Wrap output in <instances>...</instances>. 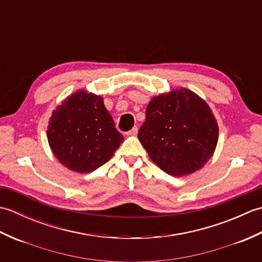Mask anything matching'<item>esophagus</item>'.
<instances>
[{
    "mask_svg": "<svg viewBox=\"0 0 262 262\" xmlns=\"http://www.w3.org/2000/svg\"><path fill=\"white\" fill-rule=\"evenodd\" d=\"M137 133H138V128H137V126H135V127H133L132 129L127 133V135H129V136H136Z\"/></svg>",
    "mask_w": 262,
    "mask_h": 262,
    "instance_id": "obj_1",
    "label": "esophagus"
}]
</instances>
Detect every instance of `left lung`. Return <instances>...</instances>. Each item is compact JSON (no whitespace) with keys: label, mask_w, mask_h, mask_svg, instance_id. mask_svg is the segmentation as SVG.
Segmentation results:
<instances>
[{"label":"left lung","mask_w":262,"mask_h":262,"mask_svg":"<svg viewBox=\"0 0 262 262\" xmlns=\"http://www.w3.org/2000/svg\"><path fill=\"white\" fill-rule=\"evenodd\" d=\"M138 140L165 173L188 176L213 157L219 125L204 99L180 88L151 99Z\"/></svg>","instance_id":"8db88e82"}]
</instances>
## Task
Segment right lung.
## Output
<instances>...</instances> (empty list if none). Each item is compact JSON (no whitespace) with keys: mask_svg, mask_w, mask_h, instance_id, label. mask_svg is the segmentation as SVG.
Returning <instances> with one entry per match:
<instances>
[{"mask_svg":"<svg viewBox=\"0 0 262 262\" xmlns=\"http://www.w3.org/2000/svg\"><path fill=\"white\" fill-rule=\"evenodd\" d=\"M47 140L55 158L64 166L89 173L114 157L124 137L115 128L103 98L77 90L52 113Z\"/></svg>","mask_w":262,"mask_h":262,"instance_id":"1","label":"right lung"}]
</instances>
